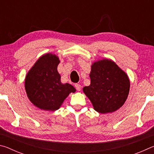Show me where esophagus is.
Segmentation results:
<instances>
[{"label": "esophagus", "mask_w": 154, "mask_h": 154, "mask_svg": "<svg viewBox=\"0 0 154 154\" xmlns=\"http://www.w3.org/2000/svg\"><path fill=\"white\" fill-rule=\"evenodd\" d=\"M75 88H76V90L77 91H80L81 89H82V86H81V85L77 84V83H76V84H75Z\"/></svg>", "instance_id": "34e87169"}]
</instances>
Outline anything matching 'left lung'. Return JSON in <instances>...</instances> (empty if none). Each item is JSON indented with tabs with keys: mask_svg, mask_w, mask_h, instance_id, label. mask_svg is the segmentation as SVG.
<instances>
[{
	"mask_svg": "<svg viewBox=\"0 0 154 154\" xmlns=\"http://www.w3.org/2000/svg\"><path fill=\"white\" fill-rule=\"evenodd\" d=\"M90 85L83 88V93L98 113H113L126 102L130 90L128 75L116 62L103 58L94 62L90 73Z\"/></svg>",
	"mask_w": 154,
	"mask_h": 154,
	"instance_id": "8db88e82",
	"label": "left lung"
}]
</instances>
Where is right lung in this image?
<instances>
[{
	"label": "right lung",
	"mask_w": 154,
	"mask_h": 154,
	"mask_svg": "<svg viewBox=\"0 0 154 154\" xmlns=\"http://www.w3.org/2000/svg\"><path fill=\"white\" fill-rule=\"evenodd\" d=\"M60 62L56 54H45L26 75L24 87L28 98L41 110H58L69 94L76 92L72 85L61 82L58 71Z\"/></svg>",
	"instance_id": "right-lung-1"
}]
</instances>
